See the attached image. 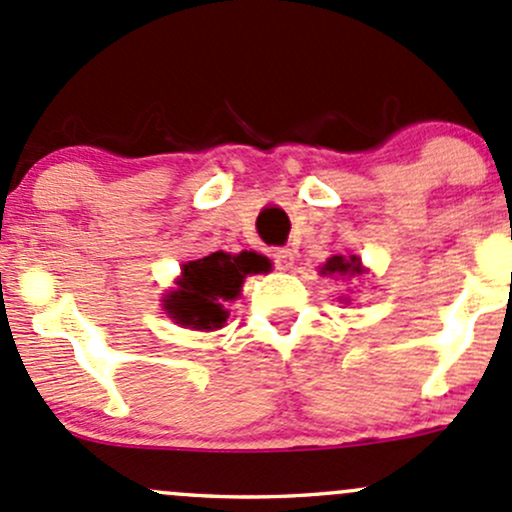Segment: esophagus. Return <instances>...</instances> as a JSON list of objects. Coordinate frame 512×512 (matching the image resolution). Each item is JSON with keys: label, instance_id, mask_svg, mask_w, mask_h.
<instances>
[{"label": "esophagus", "instance_id": "1", "mask_svg": "<svg viewBox=\"0 0 512 512\" xmlns=\"http://www.w3.org/2000/svg\"><path fill=\"white\" fill-rule=\"evenodd\" d=\"M272 262L279 270H289L294 265V252L289 247H277V250H272Z\"/></svg>", "mask_w": 512, "mask_h": 512}]
</instances>
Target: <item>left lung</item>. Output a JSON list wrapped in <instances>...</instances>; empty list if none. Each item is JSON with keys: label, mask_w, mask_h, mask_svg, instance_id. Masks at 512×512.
Returning a JSON list of instances; mask_svg holds the SVG:
<instances>
[{"label": "left lung", "mask_w": 512, "mask_h": 512, "mask_svg": "<svg viewBox=\"0 0 512 512\" xmlns=\"http://www.w3.org/2000/svg\"><path fill=\"white\" fill-rule=\"evenodd\" d=\"M324 274H360V260L358 257H343V255H333L328 257V262L324 265Z\"/></svg>", "instance_id": "obj_1"}]
</instances>
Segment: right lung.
Masks as SVG:
<instances>
[{
	"label": "right lung",
	"instance_id": "right-lung-1",
	"mask_svg": "<svg viewBox=\"0 0 512 512\" xmlns=\"http://www.w3.org/2000/svg\"><path fill=\"white\" fill-rule=\"evenodd\" d=\"M265 267V257L252 255V252H242V255L211 252L208 257L184 265L179 289L166 297L164 309L181 326L211 331L228 319L223 301L238 297L242 279L252 272H262Z\"/></svg>",
	"mask_w": 512,
	"mask_h": 512
}]
</instances>
